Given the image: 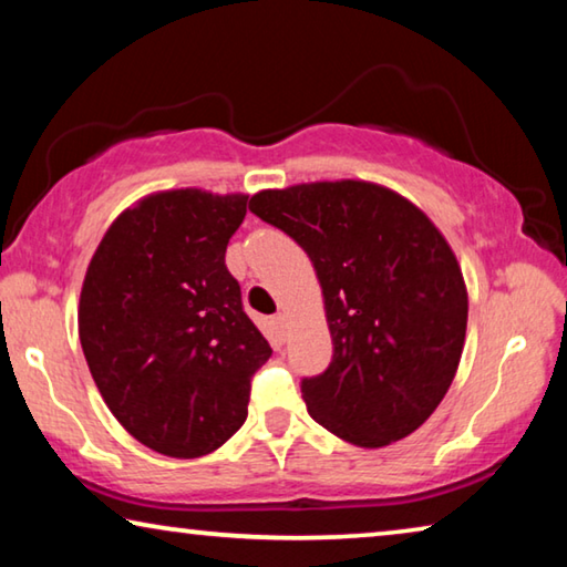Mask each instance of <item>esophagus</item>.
Wrapping results in <instances>:
<instances>
[{
	"instance_id": "34e87169",
	"label": "esophagus",
	"mask_w": 567,
	"mask_h": 567,
	"mask_svg": "<svg viewBox=\"0 0 567 567\" xmlns=\"http://www.w3.org/2000/svg\"><path fill=\"white\" fill-rule=\"evenodd\" d=\"M272 322H275L277 332H282V336H285V332H287V316H285V312H277V316L272 318Z\"/></svg>"
}]
</instances>
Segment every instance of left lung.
Wrapping results in <instances>:
<instances>
[{"label": "left lung", "mask_w": 567, "mask_h": 567, "mask_svg": "<svg viewBox=\"0 0 567 567\" xmlns=\"http://www.w3.org/2000/svg\"><path fill=\"white\" fill-rule=\"evenodd\" d=\"M249 212L316 267L332 361L302 381L310 416L361 449L413 434L446 396L466 338L470 298L446 237L406 196L361 178L262 188Z\"/></svg>", "instance_id": "1"}]
</instances>
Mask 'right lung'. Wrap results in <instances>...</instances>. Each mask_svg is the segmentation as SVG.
Instances as JSON below:
<instances>
[{"mask_svg":"<svg viewBox=\"0 0 567 567\" xmlns=\"http://www.w3.org/2000/svg\"><path fill=\"white\" fill-rule=\"evenodd\" d=\"M247 199L143 196L107 227L80 290V346L105 406L174 460L212 454L245 424L251 373L272 355L224 265Z\"/></svg>","mask_w":567,"mask_h":567,"instance_id":"obj_1","label":"right lung"}]
</instances>
